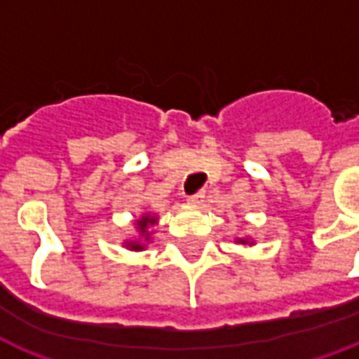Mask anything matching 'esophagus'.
Wrapping results in <instances>:
<instances>
[{
  "mask_svg": "<svg viewBox=\"0 0 359 359\" xmlns=\"http://www.w3.org/2000/svg\"><path fill=\"white\" fill-rule=\"evenodd\" d=\"M203 201H205V191L203 190L198 191L196 196H191V198H190V203L196 205V207H201V205H203Z\"/></svg>",
  "mask_w": 359,
  "mask_h": 359,
  "instance_id": "1",
  "label": "esophagus"
}]
</instances>
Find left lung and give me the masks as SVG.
<instances>
[{
    "label": "left lung",
    "mask_w": 359,
    "mask_h": 359,
    "mask_svg": "<svg viewBox=\"0 0 359 359\" xmlns=\"http://www.w3.org/2000/svg\"><path fill=\"white\" fill-rule=\"evenodd\" d=\"M235 243H237V245H245V246L256 245V241H252L250 237H235Z\"/></svg>",
    "instance_id": "1"
}]
</instances>
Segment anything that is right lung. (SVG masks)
I'll use <instances>...</instances> for the list:
<instances>
[{
	"label": "right lung",
	"instance_id": "add662e5",
	"mask_svg": "<svg viewBox=\"0 0 359 359\" xmlns=\"http://www.w3.org/2000/svg\"><path fill=\"white\" fill-rule=\"evenodd\" d=\"M158 224V216L152 215V212H143L137 220H133V228H135V237L131 239H126L122 245L128 248V250H133V252H141L147 246L152 243V233H154V226Z\"/></svg>",
	"mask_w": 359,
	"mask_h": 359
}]
</instances>
